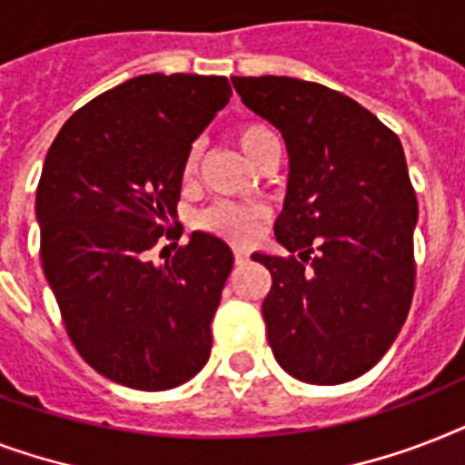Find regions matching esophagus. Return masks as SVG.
I'll use <instances>...</instances> for the list:
<instances>
[{
    "label": "esophagus",
    "mask_w": 465,
    "mask_h": 465,
    "mask_svg": "<svg viewBox=\"0 0 465 465\" xmlns=\"http://www.w3.org/2000/svg\"><path fill=\"white\" fill-rule=\"evenodd\" d=\"M233 261H236V265H241V262H246L248 261V251H246V248H241V246L233 248Z\"/></svg>",
    "instance_id": "34e87169"
}]
</instances>
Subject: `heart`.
<instances>
[{"label": "heart", "mask_w": 465, "mask_h": 465, "mask_svg": "<svg viewBox=\"0 0 465 465\" xmlns=\"http://www.w3.org/2000/svg\"><path fill=\"white\" fill-rule=\"evenodd\" d=\"M236 142L239 147L243 149V154L251 161L258 159L262 149L272 144L277 140V134L272 133V127H268L265 123H258V120H248V123H241L236 127ZM200 161H203V144L195 142L193 147L188 149L185 161H183V175L185 178H193L200 168ZM265 217V210L258 207V204H239L229 203V200H222V203H214L212 207H207L204 212H200L197 217V224L204 232H212L222 236V239L236 241V243H243L255 233V226L258 222Z\"/></svg>", "instance_id": "obj_1"}]
</instances>
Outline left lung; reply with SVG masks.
<instances>
[{
    "label": "left lung",
    "mask_w": 465,
    "mask_h": 465,
    "mask_svg": "<svg viewBox=\"0 0 465 465\" xmlns=\"http://www.w3.org/2000/svg\"><path fill=\"white\" fill-rule=\"evenodd\" d=\"M241 101L282 133L290 181L275 239L253 253L277 364L299 381H352L405 323L415 290L418 197L396 133L340 91L292 76H233Z\"/></svg>",
    "instance_id": "8db88e82"
}]
</instances>
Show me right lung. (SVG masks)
<instances>
[{
  "instance_id": "right-lung-1",
  "label": "right lung",
  "mask_w": 465,
  "mask_h": 465,
  "mask_svg": "<svg viewBox=\"0 0 465 465\" xmlns=\"http://www.w3.org/2000/svg\"><path fill=\"white\" fill-rule=\"evenodd\" d=\"M229 96L226 76H134L79 108L43 163L47 284L76 352L130 389H173L210 360L232 248L193 232L163 265L149 251L181 236L183 161Z\"/></svg>"
}]
</instances>
